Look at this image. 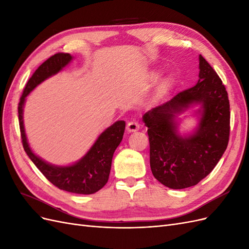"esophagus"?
<instances>
[{
	"mask_svg": "<svg viewBox=\"0 0 249 249\" xmlns=\"http://www.w3.org/2000/svg\"><path fill=\"white\" fill-rule=\"evenodd\" d=\"M139 127H140V125L136 122V120H131V122H129V123H127V124H126V130L129 131V132L137 131V130H139Z\"/></svg>",
	"mask_w": 249,
	"mask_h": 249,
	"instance_id": "esophagus-1",
	"label": "esophagus"
}]
</instances>
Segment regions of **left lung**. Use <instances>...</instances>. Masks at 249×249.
Here are the masks:
<instances>
[{
  "mask_svg": "<svg viewBox=\"0 0 249 249\" xmlns=\"http://www.w3.org/2000/svg\"><path fill=\"white\" fill-rule=\"evenodd\" d=\"M196 85L143 115L149 139V163L154 177L171 189L198 184L214 169L230 139V101L222 81L199 55ZM192 103L202 104L197 132L179 137L174 117Z\"/></svg>",
  "mask_w": 249,
  "mask_h": 249,
  "instance_id": "1",
  "label": "left lung"
}]
</instances>
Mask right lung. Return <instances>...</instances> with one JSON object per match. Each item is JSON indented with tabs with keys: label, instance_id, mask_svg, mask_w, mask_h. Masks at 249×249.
<instances>
[{
	"label": "right lung",
	"instance_id": "obj_1",
	"mask_svg": "<svg viewBox=\"0 0 249 249\" xmlns=\"http://www.w3.org/2000/svg\"><path fill=\"white\" fill-rule=\"evenodd\" d=\"M72 57L67 53H57L46 60L27 82L18 103V122L22 146L30 159L42 175L57 188L78 194H92L106 185L110 175L113 154L123 140L125 123L119 120L105 130L89 152L71 166H53L34 155L29 147L22 123V107L26 96L42 81L61 71Z\"/></svg>",
	"mask_w": 249,
	"mask_h": 249
}]
</instances>
